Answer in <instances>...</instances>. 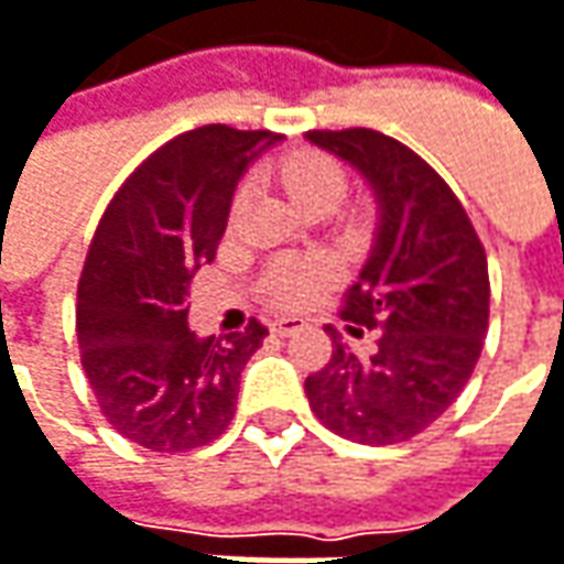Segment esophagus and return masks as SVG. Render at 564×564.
Listing matches in <instances>:
<instances>
[{
    "mask_svg": "<svg viewBox=\"0 0 564 564\" xmlns=\"http://www.w3.org/2000/svg\"><path fill=\"white\" fill-rule=\"evenodd\" d=\"M271 328H274V335H293V332H300L303 328V318H296V315H278L274 322H271Z\"/></svg>",
    "mask_w": 564,
    "mask_h": 564,
    "instance_id": "34e87169",
    "label": "esophagus"
}]
</instances>
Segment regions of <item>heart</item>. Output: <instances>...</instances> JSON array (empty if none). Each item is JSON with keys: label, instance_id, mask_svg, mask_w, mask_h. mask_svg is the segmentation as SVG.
I'll list each match as a JSON object with an SVG mask.
<instances>
[{"label": "heart", "instance_id": "1", "mask_svg": "<svg viewBox=\"0 0 564 564\" xmlns=\"http://www.w3.org/2000/svg\"><path fill=\"white\" fill-rule=\"evenodd\" d=\"M283 187L290 191V197L306 210H335L345 194H348V172L328 159V155H293L290 162H283L281 169ZM249 207V191L239 187L229 207V226H236ZM332 278V268L318 258H281L271 268V296L281 300L283 306H303L306 300H313L318 286Z\"/></svg>", "mask_w": 564, "mask_h": 564}]
</instances>
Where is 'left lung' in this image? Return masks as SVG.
<instances>
[{
    "mask_svg": "<svg viewBox=\"0 0 564 564\" xmlns=\"http://www.w3.org/2000/svg\"><path fill=\"white\" fill-rule=\"evenodd\" d=\"M306 140L350 162L377 194L370 261L345 293L350 335L377 328V350L335 338L332 360L306 380L315 417L354 444H402L447 412L488 335V258L449 184L380 130H310Z\"/></svg>",
    "mask_w": 564,
    "mask_h": 564,
    "instance_id": "1",
    "label": "left lung"
}]
</instances>
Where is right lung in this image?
Listing matches in <instances>:
<instances>
[{"instance_id":"right-lung-1","label":"right lung","mask_w":564,"mask_h":564,"mask_svg":"<svg viewBox=\"0 0 564 564\" xmlns=\"http://www.w3.org/2000/svg\"><path fill=\"white\" fill-rule=\"evenodd\" d=\"M281 137L207 123L152 152L117 187L85 254L76 303L83 370L120 437L152 453L216 441L268 328L197 338L187 290L216 258L236 184Z\"/></svg>"}]
</instances>
